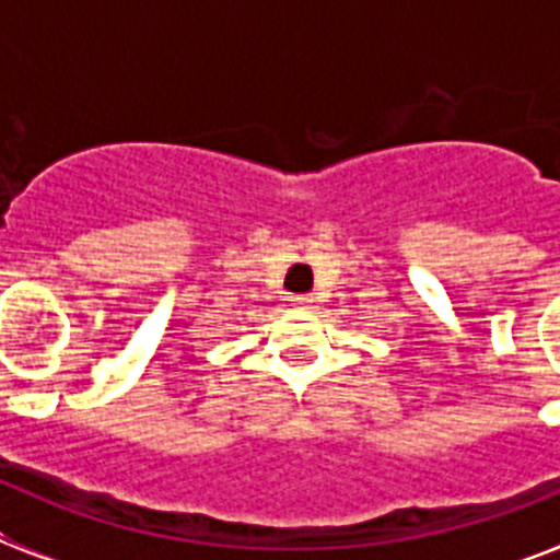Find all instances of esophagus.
<instances>
[{
  "label": "esophagus",
  "instance_id": "34e87169",
  "mask_svg": "<svg viewBox=\"0 0 560 560\" xmlns=\"http://www.w3.org/2000/svg\"><path fill=\"white\" fill-rule=\"evenodd\" d=\"M291 303L300 305V308H308V305H314V296H311V294H296V296H291Z\"/></svg>",
  "mask_w": 560,
  "mask_h": 560
}]
</instances>
